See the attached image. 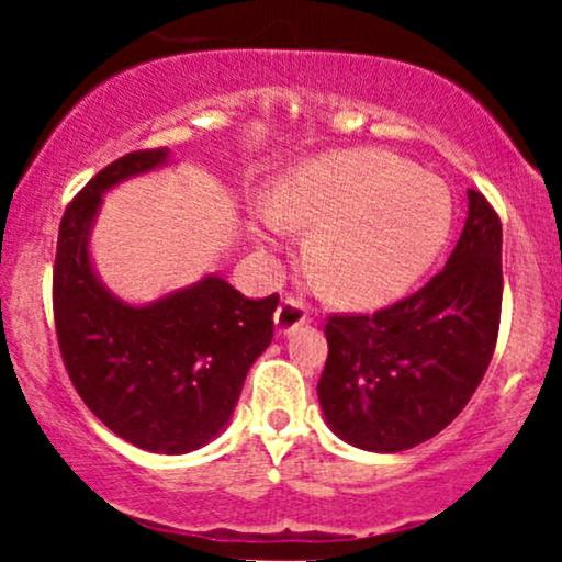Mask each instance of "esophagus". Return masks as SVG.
<instances>
[{
	"instance_id": "34e87169",
	"label": "esophagus",
	"mask_w": 562,
	"mask_h": 562,
	"mask_svg": "<svg viewBox=\"0 0 562 562\" xmlns=\"http://www.w3.org/2000/svg\"><path fill=\"white\" fill-rule=\"evenodd\" d=\"M306 319H308L306 303H303L301 299H295V295H285L280 303V308H277V314H274V327L280 335H288V333H293L295 327H301Z\"/></svg>"
}]
</instances>
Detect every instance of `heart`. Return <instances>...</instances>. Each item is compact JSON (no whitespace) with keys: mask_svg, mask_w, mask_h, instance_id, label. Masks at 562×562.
<instances>
[{"mask_svg":"<svg viewBox=\"0 0 562 562\" xmlns=\"http://www.w3.org/2000/svg\"><path fill=\"white\" fill-rule=\"evenodd\" d=\"M267 211L280 227L318 224L306 243L308 267L335 299L359 306L404 293L451 224L449 190L434 173L375 150L306 160L280 179Z\"/></svg>","mask_w":562,"mask_h":562,"instance_id":"heart-1","label":"heart"}]
</instances>
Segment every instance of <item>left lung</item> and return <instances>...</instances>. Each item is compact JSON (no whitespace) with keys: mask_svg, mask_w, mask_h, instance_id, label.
Masks as SVG:
<instances>
[{"mask_svg":"<svg viewBox=\"0 0 562 562\" xmlns=\"http://www.w3.org/2000/svg\"><path fill=\"white\" fill-rule=\"evenodd\" d=\"M502 222L479 190L447 267L372 314H330L317 383L330 428L351 447L404 451L465 409L494 357L502 317Z\"/></svg>","mask_w":562,"mask_h":562,"instance_id":"obj_1","label":"left lung"}]
</instances>
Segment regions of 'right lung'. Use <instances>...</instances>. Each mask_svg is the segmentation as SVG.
<instances>
[{
  "mask_svg": "<svg viewBox=\"0 0 562 562\" xmlns=\"http://www.w3.org/2000/svg\"><path fill=\"white\" fill-rule=\"evenodd\" d=\"M169 147L134 150L89 179L57 232V346L83 404L115 436L160 454L209 443L229 423L250 364L272 344L280 295L250 301L222 277L128 306L100 285L89 227L102 192L166 164Z\"/></svg>",
  "mask_w": 562,
  "mask_h": 562,
  "instance_id": "obj_1",
  "label": "right lung"
}]
</instances>
